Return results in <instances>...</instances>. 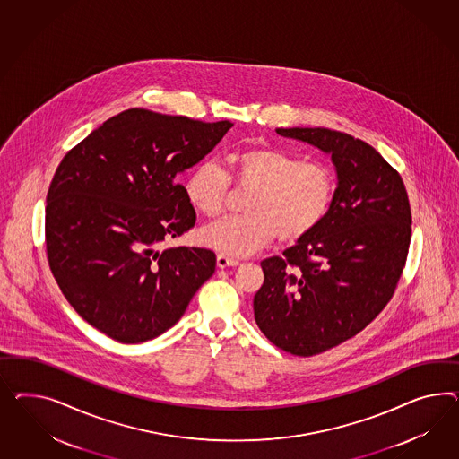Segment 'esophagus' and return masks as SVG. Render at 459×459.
Returning a JSON list of instances; mask_svg holds the SVG:
<instances>
[{
	"label": "esophagus",
	"instance_id": "esophagus-1",
	"mask_svg": "<svg viewBox=\"0 0 459 459\" xmlns=\"http://www.w3.org/2000/svg\"><path fill=\"white\" fill-rule=\"evenodd\" d=\"M238 264H240L238 259H234V257H229V255H223V254L217 255V265H219L221 269H225V267H236Z\"/></svg>",
	"mask_w": 459,
	"mask_h": 459
}]
</instances>
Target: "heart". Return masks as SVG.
Masks as SVG:
<instances>
[{"mask_svg": "<svg viewBox=\"0 0 459 459\" xmlns=\"http://www.w3.org/2000/svg\"><path fill=\"white\" fill-rule=\"evenodd\" d=\"M229 172L213 160H202L186 177V197L205 217H219L225 207L230 180L252 190L246 215L211 223L200 232V242L223 255L246 257L275 237L298 242L312 234L334 200L333 172L317 161L271 147H246L225 155Z\"/></svg>", "mask_w": 459, "mask_h": 459, "instance_id": "1", "label": "heart"}]
</instances>
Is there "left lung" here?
<instances>
[{
    "mask_svg": "<svg viewBox=\"0 0 459 459\" xmlns=\"http://www.w3.org/2000/svg\"><path fill=\"white\" fill-rule=\"evenodd\" d=\"M331 155L337 188L324 222L282 257L261 262L254 316L294 356L339 346L391 300L408 257L411 207L401 175L359 138L329 128H277Z\"/></svg>",
    "mask_w": 459,
    "mask_h": 459,
    "instance_id": "8db88e82",
    "label": "left lung"
}]
</instances>
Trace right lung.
<instances>
[{
	"label": "right lung",
	"instance_id": "obj_1",
	"mask_svg": "<svg viewBox=\"0 0 459 459\" xmlns=\"http://www.w3.org/2000/svg\"><path fill=\"white\" fill-rule=\"evenodd\" d=\"M234 124L130 108L70 150L47 195L51 273L88 324L124 344L163 334L215 273L209 248L161 242L195 225L178 174Z\"/></svg>",
	"mask_w": 459,
	"mask_h": 459
}]
</instances>
